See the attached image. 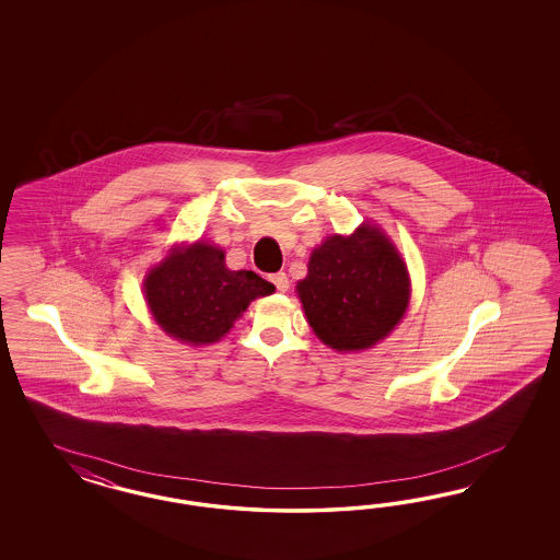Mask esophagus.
<instances>
[{"mask_svg": "<svg viewBox=\"0 0 560 560\" xmlns=\"http://www.w3.org/2000/svg\"><path fill=\"white\" fill-rule=\"evenodd\" d=\"M271 281L275 283V288H277V291H288L289 289V279L288 275L285 272H275V275H271Z\"/></svg>", "mask_w": 560, "mask_h": 560, "instance_id": "esophagus-1", "label": "esophagus"}]
</instances>
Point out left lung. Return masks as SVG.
<instances>
[{"instance_id":"obj_1","label":"left lung","mask_w":560,"mask_h":560,"mask_svg":"<svg viewBox=\"0 0 560 560\" xmlns=\"http://www.w3.org/2000/svg\"><path fill=\"white\" fill-rule=\"evenodd\" d=\"M298 295L314 335L335 351L370 349L402 320L410 300L407 265L372 223L328 236L310 256Z\"/></svg>"}]
</instances>
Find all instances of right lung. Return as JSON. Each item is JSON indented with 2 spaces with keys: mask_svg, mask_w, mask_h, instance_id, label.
Returning <instances> with one entry per match:
<instances>
[{
  "mask_svg": "<svg viewBox=\"0 0 560 560\" xmlns=\"http://www.w3.org/2000/svg\"><path fill=\"white\" fill-rule=\"evenodd\" d=\"M143 289L153 320L166 335L209 345L225 337L250 302L271 295L275 285L255 271H230L220 246L195 242L153 267Z\"/></svg>",
  "mask_w": 560,
  "mask_h": 560,
  "instance_id": "right-lung-1",
  "label": "right lung"
}]
</instances>
